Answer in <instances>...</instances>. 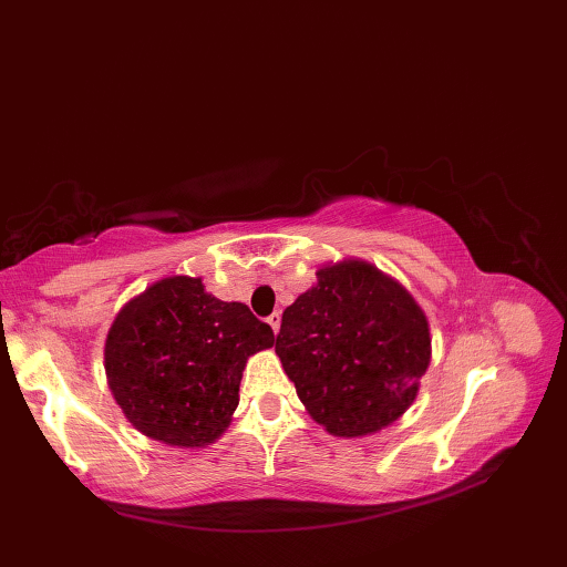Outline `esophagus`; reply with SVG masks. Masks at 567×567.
Returning <instances> with one entry per match:
<instances>
[{"mask_svg":"<svg viewBox=\"0 0 567 567\" xmlns=\"http://www.w3.org/2000/svg\"><path fill=\"white\" fill-rule=\"evenodd\" d=\"M280 319H282V317H280V312H274L271 317H268V319H266L268 323H271V329H274V333H278V331H280Z\"/></svg>","mask_w":567,"mask_h":567,"instance_id":"34e87169","label":"esophagus"}]
</instances>
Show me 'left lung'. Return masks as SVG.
Returning <instances> with one entry per match:
<instances>
[{"instance_id":"8db88e82","label":"left lung","mask_w":567,"mask_h":567,"mask_svg":"<svg viewBox=\"0 0 567 567\" xmlns=\"http://www.w3.org/2000/svg\"><path fill=\"white\" fill-rule=\"evenodd\" d=\"M287 377L333 436L389 427L419 395L432 340L427 317L391 276L363 259L321 266L276 338Z\"/></svg>"}]
</instances>
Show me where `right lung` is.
I'll return each instance as SVG.
<instances>
[{"mask_svg":"<svg viewBox=\"0 0 567 567\" xmlns=\"http://www.w3.org/2000/svg\"><path fill=\"white\" fill-rule=\"evenodd\" d=\"M268 347L271 326L248 306L216 299L202 278L172 276L118 310L105 340V374L135 430L202 449L229 427L244 368Z\"/></svg>","mask_w":567,"mask_h":567,"instance_id":"right-lung-1","label":"right lung"}]
</instances>
